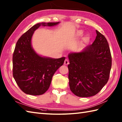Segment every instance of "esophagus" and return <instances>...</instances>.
Returning a JSON list of instances; mask_svg holds the SVG:
<instances>
[{
  "instance_id": "34e87169",
  "label": "esophagus",
  "mask_w": 122,
  "mask_h": 122,
  "mask_svg": "<svg viewBox=\"0 0 122 122\" xmlns=\"http://www.w3.org/2000/svg\"><path fill=\"white\" fill-rule=\"evenodd\" d=\"M64 65H68V64H69V61L68 60V59H66L65 61H64Z\"/></svg>"
}]
</instances>
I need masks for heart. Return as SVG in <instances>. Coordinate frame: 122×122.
Segmentation results:
<instances>
[{"mask_svg":"<svg viewBox=\"0 0 122 122\" xmlns=\"http://www.w3.org/2000/svg\"><path fill=\"white\" fill-rule=\"evenodd\" d=\"M82 34V31H80L78 32V35H81Z\"/></svg>","mask_w":122,"mask_h":122,"instance_id":"b5f03b06","label":"heart"}]
</instances>
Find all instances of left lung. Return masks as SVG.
<instances>
[{"label": "left lung", "mask_w": 122, "mask_h": 122, "mask_svg": "<svg viewBox=\"0 0 122 122\" xmlns=\"http://www.w3.org/2000/svg\"><path fill=\"white\" fill-rule=\"evenodd\" d=\"M92 45L68 56L69 86L79 97H90L99 92L109 79L112 56L107 39L97 30Z\"/></svg>", "instance_id": "obj_1"}]
</instances>
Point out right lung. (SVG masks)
Here are the masks:
<instances>
[{
    "label": "right lung",
    "mask_w": 122,
    "mask_h": 122,
    "mask_svg": "<svg viewBox=\"0 0 122 122\" xmlns=\"http://www.w3.org/2000/svg\"><path fill=\"white\" fill-rule=\"evenodd\" d=\"M58 22L39 23L24 33L15 45L12 56L13 76L25 94H43L48 90L56 71L63 65L65 57L53 59L38 55L31 46L35 31L40 25L53 26Z\"/></svg>",
    "instance_id": "right-lung-1"
}]
</instances>
